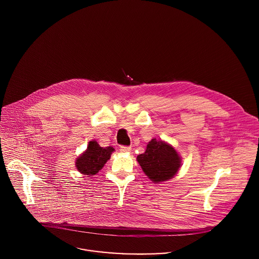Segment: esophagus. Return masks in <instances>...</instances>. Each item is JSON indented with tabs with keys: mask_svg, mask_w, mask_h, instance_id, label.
<instances>
[{
	"mask_svg": "<svg viewBox=\"0 0 259 259\" xmlns=\"http://www.w3.org/2000/svg\"><path fill=\"white\" fill-rule=\"evenodd\" d=\"M120 152H123V153H128V152H131V150H132V148H130V147H120Z\"/></svg>",
	"mask_w": 259,
	"mask_h": 259,
	"instance_id": "34e87169",
	"label": "esophagus"
}]
</instances>
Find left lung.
Returning a JSON list of instances; mask_svg holds the SVG:
<instances>
[{
	"label": "left lung",
	"instance_id": "obj_1",
	"mask_svg": "<svg viewBox=\"0 0 259 259\" xmlns=\"http://www.w3.org/2000/svg\"><path fill=\"white\" fill-rule=\"evenodd\" d=\"M137 160L153 184L171 180L182 166V157L176 148L155 138L148 142L146 151L139 154Z\"/></svg>",
	"mask_w": 259,
	"mask_h": 259
}]
</instances>
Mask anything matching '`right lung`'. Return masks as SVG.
Returning a JSON list of instances; mask_svg holds the SVG:
<instances>
[{
    "instance_id": "add662e5",
    "label": "right lung",
    "mask_w": 259,
    "mask_h": 259,
    "mask_svg": "<svg viewBox=\"0 0 259 259\" xmlns=\"http://www.w3.org/2000/svg\"><path fill=\"white\" fill-rule=\"evenodd\" d=\"M113 151L112 147L102 148L97 141H91L87 149L75 159V167L81 175L93 177L104 167Z\"/></svg>"
}]
</instances>
